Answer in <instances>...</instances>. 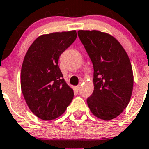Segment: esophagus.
<instances>
[{
    "instance_id": "esophagus-1",
    "label": "esophagus",
    "mask_w": 149,
    "mask_h": 149,
    "mask_svg": "<svg viewBox=\"0 0 149 149\" xmlns=\"http://www.w3.org/2000/svg\"><path fill=\"white\" fill-rule=\"evenodd\" d=\"M80 86H76V89H77V90H79V89H80Z\"/></svg>"
}]
</instances>
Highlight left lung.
I'll list each match as a JSON object with an SVG mask.
<instances>
[{
  "label": "left lung",
  "mask_w": 149,
  "mask_h": 149,
  "mask_svg": "<svg viewBox=\"0 0 149 149\" xmlns=\"http://www.w3.org/2000/svg\"><path fill=\"white\" fill-rule=\"evenodd\" d=\"M78 36L93 64V93L87 105L95 117L109 121L128 106L133 89L129 56L113 36L100 31H80Z\"/></svg>",
  "instance_id": "1"
}]
</instances>
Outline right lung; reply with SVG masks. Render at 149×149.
<instances>
[{
    "instance_id": "1",
    "label": "right lung",
    "mask_w": 149,
    "mask_h": 149,
    "mask_svg": "<svg viewBox=\"0 0 149 149\" xmlns=\"http://www.w3.org/2000/svg\"><path fill=\"white\" fill-rule=\"evenodd\" d=\"M76 31L38 37L23 61L20 87L31 112L43 120H53L66 111L74 93L63 78L59 57L75 41Z\"/></svg>"
}]
</instances>
